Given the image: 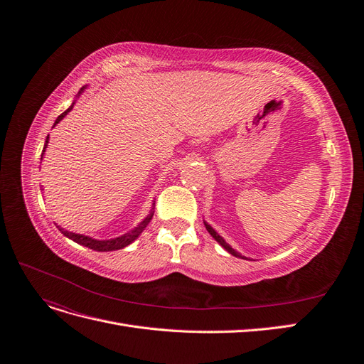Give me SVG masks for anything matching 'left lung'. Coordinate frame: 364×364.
Instances as JSON below:
<instances>
[{
  "instance_id": "obj_1",
  "label": "left lung",
  "mask_w": 364,
  "mask_h": 364,
  "mask_svg": "<svg viewBox=\"0 0 364 364\" xmlns=\"http://www.w3.org/2000/svg\"><path fill=\"white\" fill-rule=\"evenodd\" d=\"M205 226H206V229H208V232L213 235V238H215V240L218 241V243H220V245H222V246H223V247H225V249H226V250H228L229 253H232V255H234V257H238V258H245V257H241L238 252H235V250H234L232 247H230V246H229V245L226 243V241H225V240H223L222 237H220V235H218V234L215 232V230H214V229H213L211 226H209L208 223H205ZM245 259H247V258H245Z\"/></svg>"
}]
</instances>
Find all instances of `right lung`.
Here are the masks:
<instances>
[{
	"instance_id": "1",
	"label": "right lung",
	"mask_w": 364,
	"mask_h": 364,
	"mask_svg": "<svg viewBox=\"0 0 364 364\" xmlns=\"http://www.w3.org/2000/svg\"><path fill=\"white\" fill-rule=\"evenodd\" d=\"M83 90V87H82ZM73 109V106L71 107H68L67 111H65L63 114H60L59 117H58V119H56V123H54V126H56L59 121L67 115L70 111ZM47 142H48V138L46 139V146H43V150H42V156H43V151H46V147H47ZM153 209L150 211V214L142 220V222L134 229V230H130V232H127V234H124V235H121V237H118V238H112V240H94V238H91V237H85V235H80V234H74V232H70V230H65V229H62V228H59V230L60 232L65 235V237H68V238H71L73 241H75V243H79V245H82V246H85V247H90V249H92V250H97V252H111V250H118V249H123V247H126V246H129L130 243H134V241L141 235V232L142 230L146 229V226L150 223V220H151V217H153Z\"/></svg>"
}]
</instances>
